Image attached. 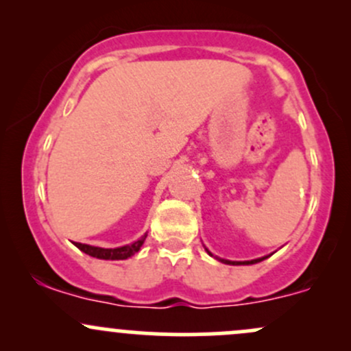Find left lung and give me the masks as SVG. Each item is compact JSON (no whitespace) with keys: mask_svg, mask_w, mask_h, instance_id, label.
<instances>
[{"mask_svg":"<svg viewBox=\"0 0 351 351\" xmlns=\"http://www.w3.org/2000/svg\"><path fill=\"white\" fill-rule=\"evenodd\" d=\"M209 252V251H207ZM210 254V252H209ZM213 256V254H210ZM263 259H266V258H259V259H251V261H228V259H221L222 263H226V265H254V263H259V261H263Z\"/></svg>","mask_w":351,"mask_h":351,"instance_id":"8db88e82","label":"left lung"}]
</instances>
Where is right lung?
<instances>
[{
    "instance_id": "right-lung-1",
    "label": "right lung",
    "mask_w": 351,
    "mask_h": 351,
    "mask_svg": "<svg viewBox=\"0 0 351 351\" xmlns=\"http://www.w3.org/2000/svg\"><path fill=\"white\" fill-rule=\"evenodd\" d=\"M145 237H147V234L142 236L138 241H135V243L127 244V246H122V247H114V250H105V247L88 246V244H82V243H75V246H77L80 251H84L85 254L93 256V258H99V259H127V258H130V256H134L138 250H141V246L144 244Z\"/></svg>"
}]
</instances>
